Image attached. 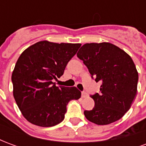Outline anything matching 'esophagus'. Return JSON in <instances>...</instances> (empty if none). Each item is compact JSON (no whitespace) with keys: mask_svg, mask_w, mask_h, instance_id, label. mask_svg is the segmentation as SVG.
Masks as SVG:
<instances>
[{"mask_svg":"<svg viewBox=\"0 0 146 146\" xmlns=\"http://www.w3.org/2000/svg\"><path fill=\"white\" fill-rule=\"evenodd\" d=\"M81 96H82V98H86V97H88V94L86 93V92H83L81 93Z\"/></svg>","mask_w":146,"mask_h":146,"instance_id":"34e87169","label":"esophagus"}]
</instances>
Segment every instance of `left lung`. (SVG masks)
Masks as SVG:
<instances>
[{"label":"left lung","instance_id":"left-lung-1","mask_svg":"<svg viewBox=\"0 0 146 146\" xmlns=\"http://www.w3.org/2000/svg\"><path fill=\"white\" fill-rule=\"evenodd\" d=\"M76 55L95 81L102 83L100 93L91 95L95 107L84 112L86 118L98 125L110 124L122 118L137 93L138 73L131 56L108 42L85 44Z\"/></svg>","mask_w":146,"mask_h":146}]
</instances>
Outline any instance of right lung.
<instances>
[{
    "instance_id": "obj_1",
    "label": "right lung",
    "mask_w": 146,
    "mask_h": 146,
    "mask_svg": "<svg viewBox=\"0 0 146 146\" xmlns=\"http://www.w3.org/2000/svg\"><path fill=\"white\" fill-rule=\"evenodd\" d=\"M80 44L39 41L20 54L11 75L13 96L23 116L39 127L57 125L65 118L70 100L79 99L76 87L55 86Z\"/></svg>"
}]
</instances>
